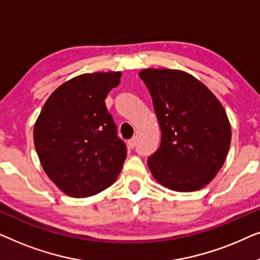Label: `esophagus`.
I'll return each instance as SVG.
<instances>
[{
	"label": "esophagus",
	"mask_w": 260,
	"mask_h": 260,
	"mask_svg": "<svg viewBox=\"0 0 260 260\" xmlns=\"http://www.w3.org/2000/svg\"><path fill=\"white\" fill-rule=\"evenodd\" d=\"M127 144H129V148L134 149L135 147H136V144H137L136 138H131V140H129V142H127Z\"/></svg>",
	"instance_id": "esophagus-1"
}]
</instances>
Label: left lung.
Returning <instances> with one entry per match:
<instances>
[{"label": "left lung", "mask_w": 260, "mask_h": 260, "mask_svg": "<svg viewBox=\"0 0 260 260\" xmlns=\"http://www.w3.org/2000/svg\"><path fill=\"white\" fill-rule=\"evenodd\" d=\"M138 76L150 92L161 145L148 158L159 184L195 191L214 179L229 152L231 124L218 98L191 74L145 69Z\"/></svg>", "instance_id": "obj_1"}]
</instances>
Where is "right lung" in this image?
Masks as SVG:
<instances>
[{
	"mask_svg": "<svg viewBox=\"0 0 260 260\" xmlns=\"http://www.w3.org/2000/svg\"><path fill=\"white\" fill-rule=\"evenodd\" d=\"M120 72L80 74L56 88L34 125V145L45 173L72 198L101 193L118 177L126 147L105 98Z\"/></svg>",
	"mask_w": 260,
	"mask_h": 260,
	"instance_id": "right-lung-1",
	"label": "right lung"
}]
</instances>
